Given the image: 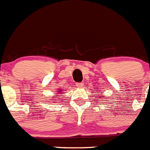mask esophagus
I'll return each mask as SVG.
<instances>
[{
    "mask_svg": "<svg viewBox=\"0 0 150 150\" xmlns=\"http://www.w3.org/2000/svg\"><path fill=\"white\" fill-rule=\"evenodd\" d=\"M83 85V83H76V86L78 87H82Z\"/></svg>",
    "mask_w": 150,
    "mask_h": 150,
    "instance_id": "obj_1",
    "label": "esophagus"
}]
</instances>
